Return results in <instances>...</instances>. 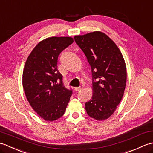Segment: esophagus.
Returning <instances> with one entry per match:
<instances>
[{"instance_id": "esophagus-1", "label": "esophagus", "mask_w": 153, "mask_h": 153, "mask_svg": "<svg viewBox=\"0 0 153 153\" xmlns=\"http://www.w3.org/2000/svg\"><path fill=\"white\" fill-rule=\"evenodd\" d=\"M83 88V85H80L78 87H75L74 90L76 91H79L82 90Z\"/></svg>"}]
</instances>
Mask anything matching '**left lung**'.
I'll return each mask as SVG.
<instances>
[{
	"label": "left lung",
	"mask_w": 153,
	"mask_h": 153,
	"mask_svg": "<svg viewBox=\"0 0 153 153\" xmlns=\"http://www.w3.org/2000/svg\"><path fill=\"white\" fill-rule=\"evenodd\" d=\"M74 39L91 68V99L86 112L97 120H105L114 112L124 93L127 72L124 59L114 42L100 31L76 35Z\"/></svg>",
	"instance_id": "8db88e82"
}]
</instances>
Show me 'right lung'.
Wrapping results in <instances>:
<instances>
[{
	"instance_id": "1",
	"label": "right lung",
	"mask_w": 153,
	"mask_h": 153,
	"mask_svg": "<svg viewBox=\"0 0 153 153\" xmlns=\"http://www.w3.org/2000/svg\"><path fill=\"white\" fill-rule=\"evenodd\" d=\"M74 42L69 37H52L39 42L29 55L22 76V84L29 103L46 121L64 115L72 90L64 87L57 68L61 52Z\"/></svg>"
}]
</instances>
